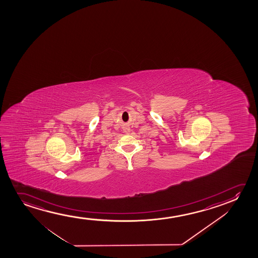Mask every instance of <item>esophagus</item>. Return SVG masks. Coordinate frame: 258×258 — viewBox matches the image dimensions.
I'll return each mask as SVG.
<instances>
[{
	"label": "esophagus",
	"mask_w": 258,
	"mask_h": 258,
	"mask_svg": "<svg viewBox=\"0 0 258 258\" xmlns=\"http://www.w3.org/2000/svg\"><path fill=\"white\" fill-rule=\"evenodd\" d=\"M123 131L125 132V133H130L131 132V128H130V127H123Z\"/></svg>",
	"instance_id": "1"
}]
</instances>
